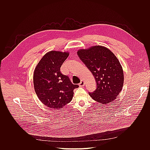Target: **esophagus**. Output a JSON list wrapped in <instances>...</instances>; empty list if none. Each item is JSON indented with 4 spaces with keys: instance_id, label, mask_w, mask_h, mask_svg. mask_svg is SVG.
Segmentation results:
<instances>
[{
    "instance_id": "1",
    "label": "esophagus",
    "mask_w": 150,
    "mask_h": 150,
    "mask_svg": "<svg viewBox=\"0 0 150 150\" xmlns=\"http://www.w3.org/2000/svg\"><path fill=\"white\" fill-rule=\"evenodd\" d=\"M79 86H81V87H82V86H83L85 85V82H84L83 80H82V81H81V82L79 83Z\"/></svg>"
}]
</instances>
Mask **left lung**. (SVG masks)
I'll list each match as a JSON object with an SVG mask.
<instances>
[{
  "label": "left lung",
  "mask_w": 150,
  "mask_h": 150,
  "mask_svg": "<svg viewBox=\"0 0 150 150\" xmlns=\"http://www.w3.org/2000/svg\"><path fill=\"white\" fill-rule=\"evenodd\" d=\"M77 54L96 82L95 91L89 93L91 97L103 105L115 100L124 82L123 68L115 55L100 45L79 50Z\"/></svg>",
  "instance_id": "left-lung-1"
}]
</instances>
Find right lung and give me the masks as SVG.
<instances>
[{
	"instance_id": "1",
	"label": "right lung",
	"mask_w": 150,
	"mask_h": 150,
	"mask_svg": "<svg viewBox=\"0 0 150 150\" xmlns=\"http://www.w3.org/2000/svg\"><path fill=\"white\" fill-rule=\"evenodd\" d=\"M69 56L68 52L51 51L45 54L36 66L33 75L35 92L41 102L52 109H60L73 98L74 85L63 75L60 68Z\"/></svg>"
}]
</instances>
